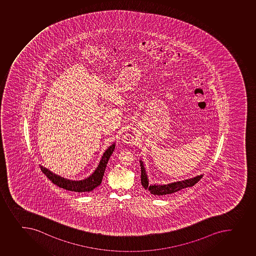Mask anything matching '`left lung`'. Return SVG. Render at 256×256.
<instances>
[{
	"instance_id": "left-lung-1",
	"label": "left lung",
	"mask_w": 256,
	"mask_h": 256,
	"mask_svg": "<svg viewBox=\"0 0 256 256\" xmlns=\"http://www.w3.org/2000/svg\"><path fill=\"white\" fill-rule=\"evenodd\" d=\"M140 169H142L140 180H142V186L144 187V190H148L150 194H154V196H166V194L179 192L180 190L187 188V187L193 186L194 184H196L203 176V174H200V176L193 177V178L184 180L180 182H173V183H169L167 184H149V179H148L146 170L144 168V162H142V160H140Z\"/></svg>"
}]
</instances>
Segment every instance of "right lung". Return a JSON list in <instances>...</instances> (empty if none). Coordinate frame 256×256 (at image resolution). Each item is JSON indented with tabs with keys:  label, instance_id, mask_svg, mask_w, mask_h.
I'll list each match as a JSON object with an SVG mask.
<instances>
[{
	"label": "right lung",
	"instance_id": "add662e5",
	"mask_svg": "<svg viewBox=\"0 0 256 256\" xmlns=\"http://www.w3.org/2000/svg\"><path fill=\"white\" fill-rule=\"evenodd\" d=\"M114 147H116V143L114 142L104 152L102 159L100 160L99 164L96 167V169L94 170V172L89 177L82 180H72L66 179L53 173L50 170L46 169L42 166H40V169L49 178V180L52 182V183L60 188L67 190L70 192H78V193H89L102 184V178L104 176L107 163L110 157L114 152Z\"/></svg>",
	"mask_w": 256,
	"mask_h": 256
}]
</instances>
